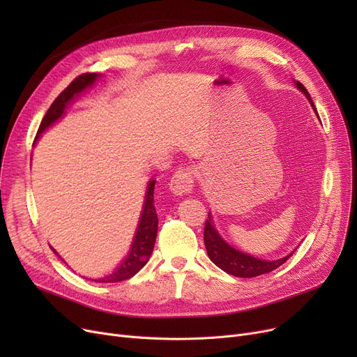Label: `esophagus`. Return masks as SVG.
Returning a JSON list of instances; mask_svg holds the SVG:
<instances>
[{"instance_id":"esophagus-1","label":"esophagus","mask_w":357,"mask_h":357,"mask_svg":"<svg viewBox=\"0 0 357 357\" xmlns=\"http://www.w3.org/2000/svg\"><path fill=\"white\" fill-rule=\"evenodd\" d=\"M194 188V171L190 167L178 169L169 182V190L175 195L190 194Z\"/></svg>"}]
</instances>
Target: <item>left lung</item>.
Listing matches in <instances>:
<instances>
[{"label":"left lung","instance_id":"obj_1","mask_svg":"<svg viewBox=\"0 0 357 357\" xmlns=\"http://www.w3.org/2000/svg\"><path fill=\"white\" fill-rule=\"evenodd\" d=\"M296 86L299 88V91H303L305 93L312 108L315 109V105L305 86L301 82H296ZM204 243H205V249H207L208 257L211 259L213 264L217 265L224 272H227L229 275H233L237 278H255L259 275L269 273L278 269L280 265H284L285 261L292 256L291 253L278 260H260L257 257L236 250L220 237V234L213 226L210 214H208V220L205 221V227H204Z\"/></svg>","mask_w":357,"mask_h":357}]
</instances>
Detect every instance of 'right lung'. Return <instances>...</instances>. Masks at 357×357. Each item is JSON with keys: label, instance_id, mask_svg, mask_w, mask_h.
Masks as SVG:
<instances>
[{"label": "right lung", "instance_id": "obj_1", "mask_svg": "<svg viewBox=\"0 0 357 357\" xmlns=\"http://www.w3.org/2000/svg\"><path fill=\"white\" fill-rule=\"evenodd\" d=\"M100 75H97V73L79 75L78 78H75L59 93V97L52 102L50 108L45 114V117L39 126V130H37L36 140L47 127H50L56 120H59L63 116L65 108L70 104V101L77 96H79L84 89H86L88 86H91L93 82H96V79ZM155 182L156 181H150L147 185V192H146V201H144L142 218L139 222L137 233L133 240V245H131L130 253L127 255V257L121 261L120 266L114 272L102 279H98V282H121V280L130 279L131 276H135L150 259V255H152L153 248H155L156 234H158V222H159L156 208H155V202H153L155 201V198H153Z\"/></svg>", "mask_w": 357, "mask_h": 357}]
</instances>
